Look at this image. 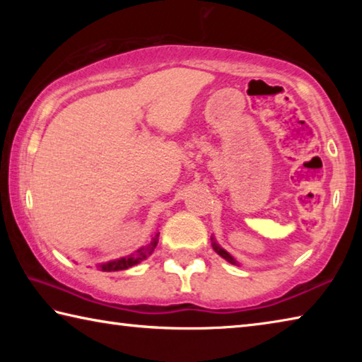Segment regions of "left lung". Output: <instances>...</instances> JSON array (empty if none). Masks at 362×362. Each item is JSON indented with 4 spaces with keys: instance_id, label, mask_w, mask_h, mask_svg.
Instances as JSON below:
<instances>
[{
    "instance_id": "8db88e82",
    "label": "left lung",
    "mask_w": 362,
    "mask_h": 362,
    "mask_svg": "<svg viewBox=\"0 0 362 362\" xmlns=\"http://www.w3.org/2000/svg\"><path fill=\"white\" fill-rule=\"evenodd\" d=\"M212 246H214V249H216V252H217L218 255H222L225 260H228V262H231V263H236L235 260H233V257H231L228 252H225V250H223L222 247H218L216 243H212Z\"/></svg>"
}]
</instances>
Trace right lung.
Returning a JSON list of instances; mask_svg holds the SVG:
<instances>
[{"label":"right lung","mask_w":362,"mask_h":362,"mask_svg":"<svg viewBox=\"0 0 362 362\" xmlns=\"http://www.w3.org/2000/svg\"><path fill=\"white\" fill-rule=\"evenodd\" d=\"M158 236H159V233H156V235L151 238L148 246L140 249L136 255H129V257H124V259L103 263V265H100L102 272H121V269H126V268H131L134 265H137V263H140L144 259H146V255H150L153 250H155L156 244H158Z\"/></svg>","instance_id":"obj_1"}]
</instances>
